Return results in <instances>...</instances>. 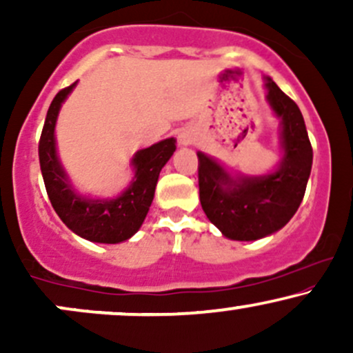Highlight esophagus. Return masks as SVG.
I'll use <instances>...</instances> for the list:
<instances>
[{"label": "esophagus", "mask_w": 353, "mask_h": 353, "mask_svg": "<svg viewBox=\"0 0 353 353\" xmlns=\"http://www.w3.org/2000/svg\"><path fill=\"white\" fill-rule=\"evenodd\" d=\"M179 143L182 145L190 144V143H192V134H190V132H181V134H179Z\"/></svg>", "instance_id": "obj_1"}]
</instances>
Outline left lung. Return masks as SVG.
Segmentation results:
<instances>
[{
	"mask_svg": "<svg viewBox=\"0 0 353 353\" xmlns=\"http://www.w3.org/2000/svg\"><path fill=\"white\" fill-rule=\"evenodd\" d=\"M267 101L281 117L283 157L265 176L230 177L204 152L199 159V197L205 216L232 241H257L277 232L297 212L312 169V145L301 109L270 78Z\"/></svg>",
	"mask_w": 353,
	"mask_h": 353,
	"instance_id": "8db88e82",
	"label": "left lung"
}]
</instances>
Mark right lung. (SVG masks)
Masks as SVG:
<instances>
[{
  "mask_svg": "<svg viewBox=\"0 0 353 353\" xmlns=\"http://www.w3.org/2000/svg\"><path fill=\"white\" fill-rule=\"evenodd\" d=\"M74 86L76 83L61 89L48 109L38 145L43 181L51 205L72 232L91 242L117 244L134 236L143 225L154 199L161 169L176 151V139H164L137 151L132 157L134 179L116 199H88L78 196L59 163L54 141V125L61 104Z\"/></svg>",
  "mask_w": 353,
  "mask_h": 353,
  "instance_id": "right-lung-1",
  "label": "right lung"
}]
</instances>
